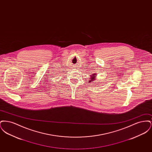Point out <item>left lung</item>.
I'll list each match as a JSON object with an SVG mask.
<instances>
[{
    "instance_id": "8db88e82",
    "label": "left lung",
    "mask_w": 152,
    "mask_h": 152,
    "mask_svg": "<svg viewBox=\"0 0 152 152\" xmlns=\"http://www.w3.org/2000/svg\"><path fill=\"white\" fill-rule=\"evenodd\" d=\"M94 76H95V75H92V76H91V77H92V78H91V80H90L89 82H92V81H94V79H95V78H94V77H95Z\"/></svg>"
}]
</instances>
